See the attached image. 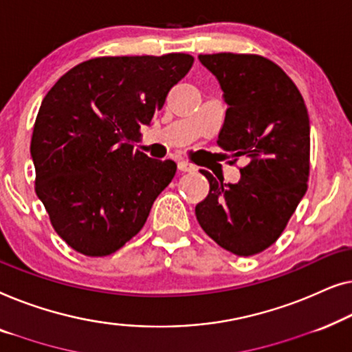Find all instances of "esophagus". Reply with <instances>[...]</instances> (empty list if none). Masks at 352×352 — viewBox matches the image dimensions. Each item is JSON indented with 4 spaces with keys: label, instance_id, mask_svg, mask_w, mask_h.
Returning <instances> with one entry per match:
<instances>
[{
    "label": "esophagus",
    "instance_id": "esophagus-1",
    "mask_svg": "<svg viewBox=\"0 0 352 352\" xmlns=\"http://www.w3.org/2000/svg\"><path fill=\"white\" fill-rule=\"evenodd\" d=\"M178 170H182V172H192V170H196V167L191 164V162H188V161H178Z\"/></svg>",
    "mask_w": 352,
    "mask_h": 352
}]
</instances>
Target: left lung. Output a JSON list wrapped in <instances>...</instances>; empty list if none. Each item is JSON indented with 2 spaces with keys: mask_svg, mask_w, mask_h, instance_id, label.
I'll return each mask as SVG.
<instances>
[{
  "mask_svg": "<svg viewBox=\"0 0 352 352\" xmlns=\"http://www.w3.org/2000/svg\"><path fill=\"white\" fill-rule=\"evenodd\" d=\"M199 62L219 79L228 105L219 146L232 162L245 157L237 183L217 182L196 206L202 230L239 256L274 244L305 196L309 177V116L294 81L254 54H206Z\"/></svg>",
  "mask_w": 352,
  "mask_h": 352,
  "instance_id": "left-lung-1",
  "label": "left lung"
}]
</instances>
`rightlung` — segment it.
<instances>
[{
    "label": "right lung",
    "instance_id": "1",
    "mask_svg": "<svg viewBox=\"0 0 352 352\" xmlns=\"http://www.w3.org/2000/svg\"><path fill=\"white\" fill-rule=\"evenodd\" d=\"M192 62L177 52L91 58L43 98L30 145L34 191L54 230L79 254L121 249L174 178V161L133 151V142Z\"/></svg>",
    "mask_w": 352,
    "mask_h": 352
}]
</instances>
